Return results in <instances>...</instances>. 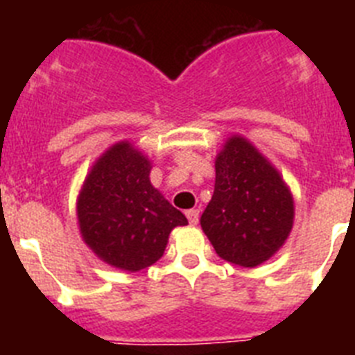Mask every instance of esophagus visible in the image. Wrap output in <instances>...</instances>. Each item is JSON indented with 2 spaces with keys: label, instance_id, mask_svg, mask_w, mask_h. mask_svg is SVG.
Instances as JSON below:
<instances>
[{
  "label": "esophagus",
  "instance_id": "1",
  "mask_svg": "<svg viewBox=\"0 0 355 355\" xmlns=\"http://www.w3.org/2000/svg\"><path fill=\"white\" fill-rule=\"evenodd\" d=\"M187 218H188V222H190V224L196 225L197 222H199V209H188Z\"/></svg>",
  "mask_w": 355,
  "mask_h": 355
}]
</instances>
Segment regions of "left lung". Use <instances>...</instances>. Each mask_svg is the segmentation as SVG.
I'll list each match as a JSON object with an SVG mask.
<instances>
[{
    "instance_id": "obj_1",
    "label": "left lung",
    "mask_w": 355,
    "mask_h": 355,
    "mask_svg": "<svg viewBox=\"0 0 355 355\" xmlns=\"http://www.w3.org/2000/svg\"><path fill=\"white\" fill-rule=\"evenodd\" d=\"M215 192L200 227L222 259L258 266L293 227V197L277 168L243 137H231L215 159Z\"/></svg>"
}]
</instances>
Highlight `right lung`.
Segmentation results:
<instances>
[{
  "instance_id": "add662e5",
  "label": "right lung",
  "mask_w": 355,
  "mask_h": 355,
  "mask_svg": "<svg viewBox=\"0 0 355 355\" xmlns=\"http://www.w3.org/2000/svg\"><path fill=\"white\" fill-rule=\"evenodd\" d=\"M150 162L130 142H119L97 159L78 196L83 241L97 258L128 272L155 265L168 234L187 225L149 180Z\"/></svg>"
}]
</instances>
